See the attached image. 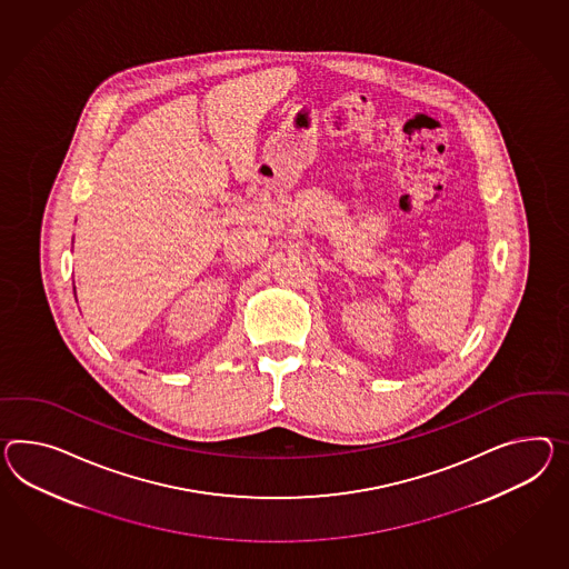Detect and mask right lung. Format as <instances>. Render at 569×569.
I'll return each instance as SVG.
<instances>
[{
    "label": "right lung",
    "instance_id": "add662e5",
    "mask_svg": "<svg viewBox=\"0 0 569 569\" xmlns=\"http://www.w3.org/2000/svg\"><path fill=\"white\" fill-rule=\"evenodd\" d=\"M73 290H76V288H73Z\"/></svg>",
    "mask_w": 569,
    "mask_h": 569
}]
</instances>
